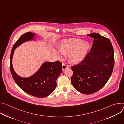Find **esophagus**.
<instances>
[{
	"instance_id": "esophagus-1",
	"label": "esophagus",
	"mask_w": 124,
	"mask_h": 124,
	"mask_svg": "<svg viewBox=\"0 0 124 124\" xmlns=\"http://www.w3.org/2000/svg\"><path fill=\"white\" fill-rule=\"evenodd\" d=\"M69 67V66L68 65H67V64H66L65 63H63L62 64V70H65L66 69H67V68H68Z\"/></svg>"
}]
</instances>
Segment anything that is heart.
<instances>
[{"label":"heart","mask_w":124,"mask_h":124,"mask_svg":"<svg viewBox=\"0 0 124 124\" xmlns=\"http://www.w3.org/2000/svg\"><path fill=\"white\" fill-rule=\"evenodd\" d=\"M90 47L89 44L81 39H72L64 41L58 48L62 54H69L70 60L73 63L81 61L85 56ZM58 57L60 55L57 54Z\"/></svg>","instance_id":"b5f03b06"}]
</instances>
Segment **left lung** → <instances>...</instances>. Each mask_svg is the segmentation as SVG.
<instances>
[{
    "mask_svg": "<svg viewBox=\"0 0 124 124\" xmlns=\"http://www.w3.org/2000/svg\"><path fill=\"white\" fill-rule=\"evenodd\" d=\"M94 41L84 59L71 68V83L84 94H91L102 88L109 80L114 65L113 48L108 38L97 33L88 34Z\"/></svg>",
    "mask_w": 124,
    "mask_h": 124,
    "instance_id": "1",
    "label": "left lung"
}]
</instances>
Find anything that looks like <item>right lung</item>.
Masks as SVG:
<instances>
[{
    "label": "right lung",
    "mask_w": 124,
    "mask_h": 124,
    "mask_svg": "<svg viewBox=\"0 0 124 124\" xmlns=\"http://www.w3.org/2000/svg\"><path fill=\"white\" fill-rule=\"evenodd\" d=\"M34 34L27 32L20 37L14 45L10 55V69L16 84L26 93L37 98H44L50 95L56 86V79L62 72V63L59 61L45 62L34 75L27 78L17 75L12 66L14 50L23 43L33 39Z\"/></svg>",
    "instance_id": "right-lung-1"
}]
</instances>
